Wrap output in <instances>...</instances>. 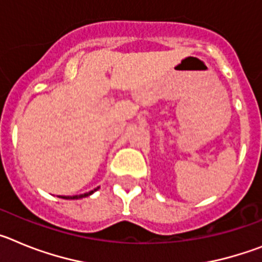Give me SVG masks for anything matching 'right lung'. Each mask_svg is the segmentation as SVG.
<instances>
[{"label":"right lung","instance_id":"obj_1","mask_svg":"<svg viewBox=\"0 0 262 262\" xmlns=\"http://www.w3.org/2000/svg\"><path fill=\"white\" fill-rule=\"evenodd\" d=\"M97 189H98V187H97ZM97 189H94V190H92V191H89V193H85V194H80V195H68V196H66V195H61L60 196V198H62V200H80V198H85V196H89V195H92V194L94 193V191H97Z\"/></svg>","mask_w":262,"mask_h":262}]
</instances>
